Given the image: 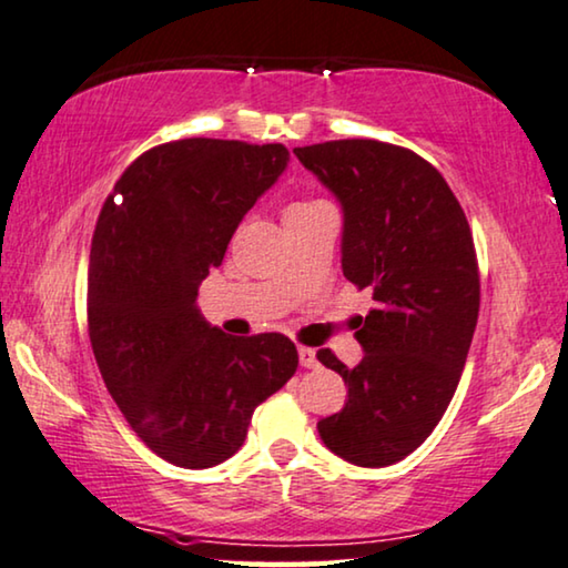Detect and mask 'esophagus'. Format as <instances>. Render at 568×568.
<instances>
[{
  "label": "esophagus",
  "instance_id": "34e87169",
  "mask_svg": "<svg viewBox=\"0 0 568 568\" xmlns=\"http://www.w3.org/2000/svg\"><path fill=\"white\" fill-rule=\"evenodd\" d=\"M298 361H301L303 367H316V353H314V347L301 345V347H298Z\"/></svg>",
  "mask_w": 568,
  "mask_h": 568
}]
</instances>
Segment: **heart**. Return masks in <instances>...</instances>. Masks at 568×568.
Masks as SVG:
<instances>
[{"instance_id":"heart-1","label":"heart","mask_w":568,"mask_h":568,"mask_svg":"<svg viewBox=\"0 0 568 568\" xmlns=\"http://www.w3.org/2000/svg\"><path fill=\"white\" fill-rule=\"evenodd\" d=\"M314 203H322V201H301V203H293L291 207H303V205H314ZM291 207H287V211H291Z\"/></svg>"}]
</instances>
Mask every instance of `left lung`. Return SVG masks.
<instances>
[{
	"mask_svg": "<svg viewBox=\"0 0 568 568\" xmlns=\"http://www.w3.org/2000/svg\"><path fill=\"white\" fill-rule=\"evenodd\" d=\"M293 154L339 197L342 273L375 301L355 332L361 365L316 353L347 383L318 435L355 466H390L433 435L458 388L481 303L474 234L443 174L412 149L342 139Z\"/></svg>",
	"mask_w": 568,
	"mask_h": 568,
	"instance_id": "obj_1",
	"label": "left lung"
}]
</instances>
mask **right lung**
<instances>
[{
	"label": "right lung",
	"instance_id": "right-lung-1",
	"mask_svg": "<svg viewBox=\"0 0 568 568\" xmlns=\"http://www.w3.org/2000/svg\"><path fill=\"white\" fill-rule=\"evenodd\" d=\"M287 159L283 143H159L125 166L100 211L87 275L94 361L133 433L174 466L231 458L254 409L298 367L285 334L229 337L195 306Z\"/></svg>",
	"mask_w": 568,
	"mask_h": 568
}]
</instances>
